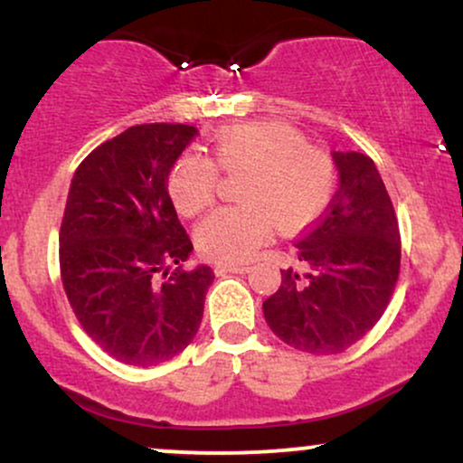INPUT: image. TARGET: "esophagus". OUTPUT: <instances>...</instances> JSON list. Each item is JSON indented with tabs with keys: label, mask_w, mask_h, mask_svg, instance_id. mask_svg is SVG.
Segmentation results:
<instances>
[{
	"label": "esophagus",
	"mask_w": 463,
	"mask_h": 463,
	"mask_svg": "<svg viewBox=\"0 0 463 463\" xmlns=\"http://www.w3.org/2000/svg\"><path fill=\"white\" fill-rule=\"evenodd\" d=\"M248 272H250L248 265H226V263L215 265V274L217 276H224V274H248Z\"/></svg>",
	"instance_id": "obj_1"
}]
</instances>
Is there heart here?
<instances>
[{
    "instance_id": "heart-1",
    "label": "heart",
    "mask_w": 463,
    "mask_h": 463,
    "mask_svg": "<svg viewBox=\"0 0 463 463\" xmlns=\"http://www.w3.org/2000/svg\"><path fill=\"white\" fill-rule=\"evenodd\" d=\"M217 167L224 174L246 172L239 189L243 204L217 209L195 228L200 252L222 263L252 259L274 224L287 232L309 226L335 191L333 161L298 130L276 121L228 126L215 135L213 161L187 152L174 163L167 189L178 213L194 217L213 204Z\"/></svg>"
}]
</instances>
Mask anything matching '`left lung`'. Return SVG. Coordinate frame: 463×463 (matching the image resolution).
Here are the masks:
<instances>
[{
	"mask_svg": "<svg viewBox=\"0 0 463 463\" xmlns=\"http://www.w3.org/2000/svg\"><path fill=\"white\" fill-rule=\"evenodd\" d=\"M339 189L305 232L298 268L280 269V287L263 316L287 346L337 354L357 344L383 316L401 272V232L374 161L333 152Z\"/></svg>",
	"mask_w": 463,
	"mask_h": 463,
	"instance_id": "obj_1",
	"label": "left lung"
}]
</instances>
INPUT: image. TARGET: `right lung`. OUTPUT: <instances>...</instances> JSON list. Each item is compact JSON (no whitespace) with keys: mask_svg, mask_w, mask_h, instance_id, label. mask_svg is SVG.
<instances>
[{"mask_svg":"<svg viewBox=\"0 0 463 463\" xmlns=\"http://www.w3.org/2000/svg\"><path fill=\"white\" fill-rule=\"evenodd\" d=\"M195 135L184 124L132 126L95 147L71 178L61 224L62 287L80 326L126 365L147 368L183 353L215 279L209 265L183 269L194 243L167 191Z\"/></svg>","mask_w":463,"mask_h":463,"instance_id":"add662e5","label":"right lung"}]
</instances>
